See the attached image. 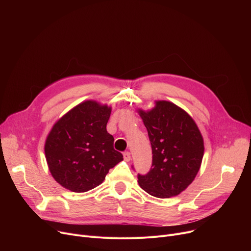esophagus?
Masks as SVG:
<instances>
[{"instance_id": "1", "label": "esophagus", "mask_w": 251, "mask_h": 251, "mask_svg": "<svg viewBox=\"0 0 251 251\" xmlns=\"http://www.w3.org/2000/svg\"><path fill=\"white\" fill-rule=\"evenodd\" d=\"M123 156H124V160H125L126 162H129V161L131 160V154H130L129 151H125V152L123 153Z\"/></svg>"}]
</instances>
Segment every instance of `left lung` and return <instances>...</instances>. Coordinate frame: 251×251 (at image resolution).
<instances>
[{"label":"left lung","instance_id":"1","mask_svg":"<svg viewBox=\"0 0 251 251\" xmlns=\"http://www.w3.org/2000/svg\"><path fill=\"white\" fill-rule=\"evenodd\" d=\"M148 129L152 164L139 186L149 194L169 199L185 190L199 173L204 147L193 119L173 102L155 101L151 111H138Z\"/></svg>","mask_w":251,"mask_h":251}]
</instances>
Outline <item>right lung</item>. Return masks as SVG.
<instances>
[{
  "label": "right lung",
  "mask_w": 251,
  "mask_h": 251,
  "mask_svg": "<svg viewBox=\"0 0 251 251\" xmlns=\"http://www.w3.org/2000/svg\"><path fill=\"white\" fill-rule=\"evenodd\" d=\"M111 111L107 104L86 100L52 126L45 144L46 159L51 176L66 189H94L123 160L107 131Z\"/></svg>",
  "instance_id": "1"
}]
</instances>
